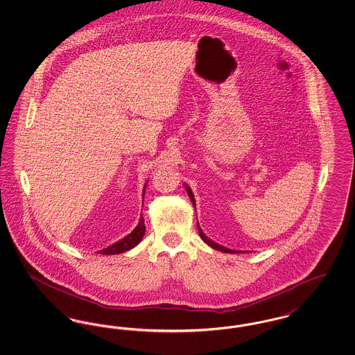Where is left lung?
<instances>
[{"label":"left lung","instance_id":"8db88e82","mask_svg":"<svg viewBox=\"0 0 355 355\" xmlns=\"http://www.w3.org/2000/svg\"><path fill=\"white\" fill-rule=\"evenodd\" d=\"M186 191H187V194H189V197H190V200H191V202L194 203V196H193V191H191V189L189 187V186H185ZM198 233H200V236L203 239V242H206L210 248H213V249H216V250H218V252H222V253H243V252H236V250H232V249H227V248H225V246H220L218 243H216L214 241H211V239H209L207 236L203 234L202 230H201V227L198 226Z\"/></svg>","mask_w":355,"mask_h":355}]
</instances>
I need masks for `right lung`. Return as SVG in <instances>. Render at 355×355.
<instances>
[{
  "mask_svg": "<svg viewBox=\"0 0 355 355\" xmlns=\"http://www.w3.org/2000/svg\"><path fill=\"white\" fill-rule=\"evenodd\" d=\"M145 229L146 227H145V223H144V217H141L138 225L135 226V230L130 234L119 239V242L113 243L112 246H107L106 249H102L98 253L103 254V255H112V254L123 253V252H128V250L133 249L141 242L142 236L145 234Z\"/></svg>",
  "mask_w": 355,
  "mask_h": 355,
  "instance_id": "add662e5",
  "label": "right lung"
}]
</instances>
